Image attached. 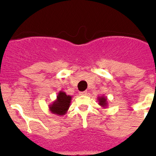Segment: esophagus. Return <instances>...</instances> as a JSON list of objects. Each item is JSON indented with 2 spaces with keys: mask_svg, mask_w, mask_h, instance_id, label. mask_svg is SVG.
I'll return each instance as SVG.
<instances>
[{
  "mask_svg": "<svg viewBox=\"0 0 156 156\" xmlns=\"http://www.w3.org/2000/svg\"><path fill=\"white\" fill-rule=\"evenodd\" d=\"M87 94V91H81V92H80V95H86Z\"/></svg>",
  "mask_w": 156,
  "mask_h": 156,
  "instance_id": "1",
  "label": "esophagus"
}]
</instances>
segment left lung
Segmentation results:
<instances>
[{
    "label": "left lung",
    "instance_id": "1",
    "mask_svg": "<svg viewBox=\"0 0 156 156\" xmlns=\"http://www.w3.org/2000/svg\"><path fill=\"white\" fill-rule=\"evenodd\" d=\"M99 101V105L101 106H105L107 105V101H106V98L105 97H101L98 98Z\"/></svg>",
    "mask_w": 156,
    "mask_h": 156
}]
</instances>
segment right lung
Wrapping results in <instances>:
<instances>
[{
  "label": "right lung",
  "mask_w": 156,
  "mask_h": 156,
  "mask_svg": "<svg viewBox=\"0 0 156 156\" xmlns=\"http://www.w3.org/2000/svg\"><path fill=\"white\" fill-rule=\"evenodd\" d=\"M70 101L71 96L67 95L65 92L61 91L58 94L57 100L50 106L51 112L58 115H64L69 108Z\"/></svg>",
  "instance_id": "obj_1"
}]
</instances>
